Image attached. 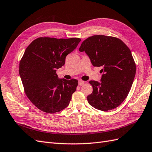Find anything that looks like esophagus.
<instances>
[{
  "label": "esophagus",
  "instance_id": "esophagus-1",
  "mask_svg": "<svg viewBox=\"0 0 152 152\" xmlns=\"http://www.w3.org/2000/svg\"><path fill=\"white\" fill-rule=\"evenodd\" d=\"M84 84V81H83V80H79V85L80 86H83Z\"/></svg>",
  "mask_w": 152,
  "mask_h": 152
}]
</instances>
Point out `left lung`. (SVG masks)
Returning a JSON list of instances; mask_svg holds the SVG:
<instances>
[{"label":"left lung","instance_id":"obj_1","mask_svg":"<svg viewBox=\"0 0 152 152\" xmlns=\"http://www.w3.org/2000/svg\"><path fill=\"white\" fill-rule=\"evenodd\" d=\"M94 66H102L101 82L91 80L93 91L87 96L92 107L108 111L118 107L126 98L136 75V65L130 49L119 39L93 35L82 43Z\"/></svg>","mask_w":152,"mask_h":152}]
</instances>
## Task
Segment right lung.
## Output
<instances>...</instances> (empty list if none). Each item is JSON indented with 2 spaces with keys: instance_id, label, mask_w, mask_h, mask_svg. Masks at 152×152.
Wrapping results in <instances>:
<instances>
[{
  "instance_id": "obj_1",
  "label": "right lung",
  "mask_w": 152,
  "mask_h": 152,
  "mask_svg": "<svg viewBox=\"0 0 152 152\" xmlns=\"http://www.w3.org/2000/svg\"><path fill=\"white\" fill-rule=\"evenodd\" d=\"M79 38L41 37L26 49L19 73L27 97L35 107L48 113L66 108L76 91L78 80L59 79L56 70L80 42Z\"/></svg>"
}]
</instances>
